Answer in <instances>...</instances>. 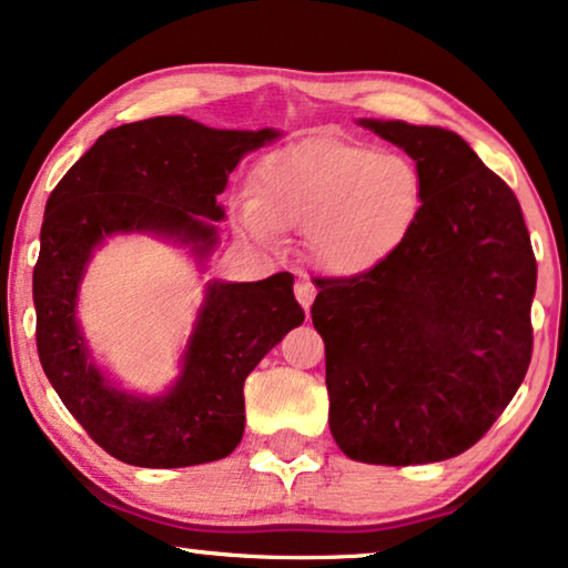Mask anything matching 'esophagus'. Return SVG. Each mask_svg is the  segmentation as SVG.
I'll list each match as a JSON object with an SVG mask.
<instances>
[{
    "label": "esophagus",
    "instance_id": "esophagus-1",
    "mask_svg": "<svg viewBox=\"0 0 568 568\" xmlns=\"http://www.w3.org/2000/svg\"><path fill=\"white\" fill-rule=\"evenodd\" d=\"M294 294H297V302L302 305V310L310 313V305H313V300H315L313 282H310V278H300V282L294 284Z\"/></svg>",
    "mask_w": 568,
    "mask_h": 568
}]
</instances>
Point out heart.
Masks as SVG:
<instances>
[{
	"label": "heart",
	"mask_w": 568,
	"mask_h": 568,
	"mask_svg": "<svg viewBox=\"0 0 568 568\" xmlns=\"http://www.w3.org/2000/svg\"><path fill=\"white\" fill-rule=\"evenodd\" d=\"M418 206L422 178L408 158L315 136L255 168L237 224L261 243H274L276 230H305L315 266L352 278L398 251Z\"/></svg>",
	"instance_id": "obj_1"
}]
</instances>
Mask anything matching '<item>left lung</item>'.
Returning <instances> with one entry per match:
<instances>
[{"instance_id": "1", "label": "left lung", "mask_w": 568, "mask_h": 568, "mask_svg": "<svg viewBox=\"0 0 568 568\" xmlns=\"http://www.w3.org/2000/svg\"><path fill=\"white\" fill-rule=\"evenodd\" d=\"M359 126L416 162L422 206L377 268L317 282L331 434L359 463L449 460L491 429L530 364V232L509 185L455 131Z\"/></svg>"}]
</instances>
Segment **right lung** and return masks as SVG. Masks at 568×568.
Segmentation results:
<instances>
[{"mask_svg":"<svg viewBox=\"0 0 568 568\" xmlns=\"http://www.w3.org/2000/svg\"><path fill=\"white\" fill-rule=\"evenodd\" d=\"M282 131L212 129L158 115L105 131L45 201L33 271L36 341L69 414L115 460L185 468L227 457L245 432V377L305 321L292 274L261 282L209 278L178 377L162 393L126 390L92 354L77 305L92 258L111 237L152 235L209 268L237 162Z\"/></svg>","mask_w":568,"mask_h":568,"instance_id":"1","label":"right lung"}]
</instances>
